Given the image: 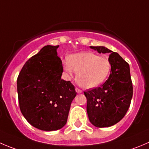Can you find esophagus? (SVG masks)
<instances>
[{"label":"esophagus","mask_w":149,"mask_h":149,"mask_svg":"<svg viewBox=\"0 0 149 149\" xmlns=\"http://www.w3.org/2000/svg\"><path fill=\"white\" fill-rule=\"evenodd\" d=\"M75 91H77V93H83V91H82L81 89L78 88H75Z\"/></svg>","instance_id":"1"}]
</instances>
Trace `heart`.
<instances>
[{
	"instance_id": "obj_1",
	"label": "heart",
	"mask_w": 149,
	"mask_h": 149,
	"mask_svg": "<svg viewBox=\"0 0 149 149\" xmlns=\"http://www.w3.org/2000/svg\"><path fill=\"white\" fill-rule=\"evenodd\" d=\"M107 58L100 57L90 52L73 54L63 61V71L69 77L77 72V83L85 88H93L102 84L111 71Z\"/></svg>"
}]
</instances>
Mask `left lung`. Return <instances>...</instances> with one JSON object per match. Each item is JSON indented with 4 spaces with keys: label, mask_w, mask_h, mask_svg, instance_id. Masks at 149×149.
Listing matches in <instances>:
<instances>
[{
    "label": "left lung",
    "mask_w": 149,
    "mask_h": 149,
    "mask_svg": "<svg viewBox=\"0 0 149 149\" xmlns=\"http://www.w3.org/2000/svg\"><path fill=\"white\" fill-rule=\"evenodd\" d=\"M100 53H110L111 71L100 87L84 91L89 121L97 127H108L121 121L130 106L133 94L129 63L117 52L104 47H91Z\"/></svg>",
    "instance_id": "obj_1"
}]
</instances>
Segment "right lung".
Segmentation results:
<instances>
[{
	"instance_id": "obj_1",
	"label": "right lung",
	"mask_w": 149,
	"mask_h": 149,
	"mask_svg": "<svg viewBox=\"0 0 149 149\" xmlns=\"http://www.w3.org/2000/svg\"><path fill=\"white\" fill-rule=\"evenodd\" d=\"M57 46L47 45L23 66L17 77L19 109L30 124L44 131L66 124L77 92L70 81L61 77L63 66Z\"/></svg>"
}]
</instances>
